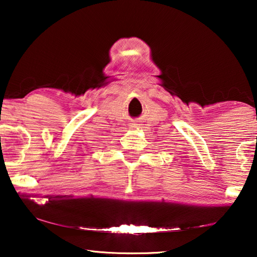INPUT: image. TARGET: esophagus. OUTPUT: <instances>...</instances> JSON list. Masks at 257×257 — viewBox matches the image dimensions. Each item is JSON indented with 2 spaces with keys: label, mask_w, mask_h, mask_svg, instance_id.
I'll return each mask as SVG.
<instances>
[{
  "label": "esophagus",
  "mask_w": 257,
  "mask_h": 257,
  "mask_svg": "<svg viewBox=\"0 0 257 257\" xmlns=\"http://www.w3.org/2000/svg\"><path fill=\"white\" fill-rule=\"evenodd\" d=\"M139 124H137V122H133V124L131 125L132 126V127H137V126H138Z\"/></svg>",
  "instance_id": "1"
}]
</instances>
